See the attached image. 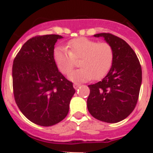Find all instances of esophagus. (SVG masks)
<instances>
[{"mask_svg":"<svg viewBox=\"0 0 153 153\" xmlns=\"http://www.w3.org/2000/svg\"><path fill=\"white\" fill-rule=\"evenodd\" d=\"M73 86H74V88H75V89H77V88H79L80 87V84L78 83H74L73 84Z\"/></svg>","mask_w":153,"mask_h":153,"instance_id":"esophagus-1","label":"esophagus"}]
</instances>
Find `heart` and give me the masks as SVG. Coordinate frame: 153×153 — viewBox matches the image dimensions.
Instances as JSON below:
<instances>
[{"instance_id": "1", "label": "heart", "mask_w": 153, "mask_h": 153, "mask_svg": "<svg viewBox=\"0 0 153 153\" xmlns=\"http://www.w3.org/2000/svg\"><path fill=\"white\" fill-rule=\"evenodd\" d=\"M54 60L60 72L69 74L79 59L81 68L70 74L73 81H87L93 78L101 79L106 76L112 66L114 50L106 42L79 38L70 40L67 47H58L53 52Z\"/></svg>"}]
</instances>
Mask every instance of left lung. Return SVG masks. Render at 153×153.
Segmentation results:
<instances>
[{"label":"left lung","mask_w":153,"mask_h":153,"mask_svg":"<svg viewBox=\"0 0 153 153\" xmlns=\"http://www.w3.org/2000/svg\"><path fill=\"white\" fill-rule=\"evenodd\" d=\"M102 37L114 50L112 66L102 81L90 84L88 110L97 120L117 123L128 117L138 102L142 83V68L134 51L125 40L109 33Z\"/></svg>","instance_id":"1"}]
</instances>
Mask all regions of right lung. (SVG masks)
Returning a JSON list of instances; mask_svg holds the SVG:
<instances>
[{"mask_svg":"<svg viewBox=\"0 0 153 153\" xmlns=\"http://www.w3.org/2000/svg\"><path fill=\"white\" fill-rule=\"evenodd\" d=\"M62 38L49 34L30 38L13 62L15 102L26 118L41 126H51L65 118L75 93L73 83L63 76L54 60V46Z\"/></svg>","mask_w":153,"mask_h":153,"instance_id":"1","label":"right lung"}]
</instances>
